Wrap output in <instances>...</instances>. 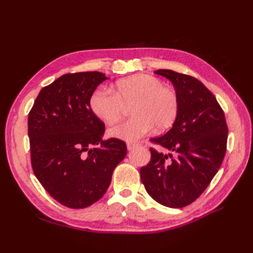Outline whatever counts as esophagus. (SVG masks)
Segmentation results:
<instances>
[{"label":"esophagus","instance_id":"1","mask_svg":"<svg viewBox=\"0 0 253 253\" xmlns=\"http://www.w3.org/2000/svg\"><path fill=\"white\" fill-rule=\"evenodd\" d=\"M126 147H127V150H128V151H132V150H134L135 148L138 147V143H135V142H127V143H126Z\"/></svg>","mask_w":253,"mask_h":253}]
</instances>
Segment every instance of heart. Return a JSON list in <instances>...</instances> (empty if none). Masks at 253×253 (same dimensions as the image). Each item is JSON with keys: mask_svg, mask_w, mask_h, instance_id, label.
<instances>
[{"mask_svg": "<svg viewBox=\"0 0 253 253\" xmlns=\"http://www.w3.org/2000/svg\"><path fill=\"white\" fill-rule=\"evenodd\" d=\"M132 103L135 117L113 126L109 133L114 138L136 141L154 126L157 131H164L174 124L178 114V97L175 90L148 74H137L117 81L114 91L98 88L89 100L91 111L108 124L118 121L125 105Z\"/></svg>", "mask_w": 253, "mask_h": 253, "instance_id": "1", "label": "heart"}]
</instances>
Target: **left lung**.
<instances>
[{
    "label": "left lung",
    "instance_id": "left-lung-1",
    "mask_svg": "<svg viewBox=\"0 0 253 253\" xmlns=\"http://www.w3.org/2000/svg\"><path fill=\"white\" fill-rule=\"evenodd\" d=\"M155 74L172 82L178 114L170 131L151 139L171 153L151 148L140 178L153 200L182 208L197 200L217 173L226 154L228 126L216 98L200 80L171 70Z\"/></svg>",
    "mask_w": 253,
    "mask_h": 253
}]
</instances>
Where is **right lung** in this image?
<instances>
[{
  "label": "right lung",
  "instance_id": "add662e5",
  "mask_svg": "<svg viewBox=\"0 0 253 253\" xmlns=\"http://www.w3.org/2000/svg\"><path fill=\"white\" fill-rule=\"evenodd\" d=\"M106 79L99 72L65 74L41 89L28 114L33 171L68 208L100 200L126 155L125 141L102 140L104 124L90 109L91 95Z\"/></svg>",
  "mask_w": 253,
  "mask_h": 253
}]
</instances>
